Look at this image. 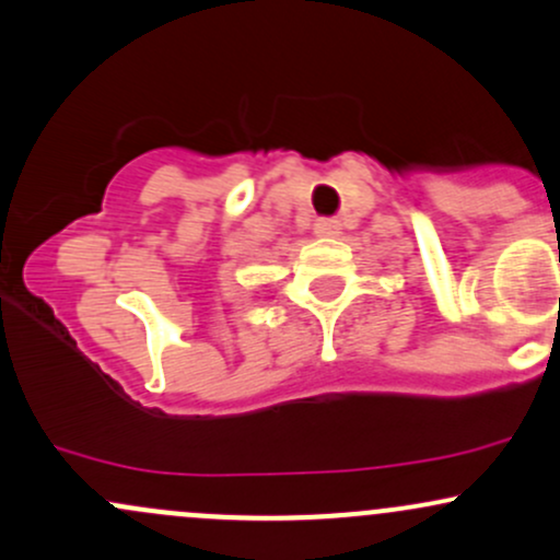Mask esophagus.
Instances as JSON below:
<instances>
[{
  "mask_svg": "<svg viewBox=\"0 0 560 560\" xmlns=\"http://www.w3.org/2000/svg\"><path fill=\"white\" fill-rule=\"evenodd\" d=\"M338 233L340 220H335V217H322V220L314 222V235H319V238H335Z\"/></svg>",
  "mask_w": 560,
  "mask_h": 560,
  "instance_id": "1",
  "label": "esophagus"
}]
</instances>
